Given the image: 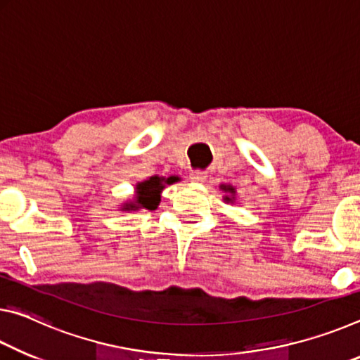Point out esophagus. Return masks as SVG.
<instances>
[{"label": "esophagus", "instance_id": "obj_1", "mask_svg": "<svg viewBox=\"0 0 360 360\" xmlns=\"http://www.w3.org/2000/svg\"><path fill=\"white\" fill-rule=\"evenodd\" d=\"M190 179L194 184H204V181L207 180V174L201 172V170H194V172L190 174Z\"/></svg>", "mask_w": 360, "mask_h": 360}]
</instances>
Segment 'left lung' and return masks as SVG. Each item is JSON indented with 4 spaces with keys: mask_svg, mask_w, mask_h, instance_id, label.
<instances>
[{
    "mask_svg": "<svg viewBox=\"0 0 360 360\" xmlns=\"http://www.w3.org/2000/svg\"><path fill=\"white\" fill-rule=\"evenodd\" d=\"M220 190L225 191L226 194L223 196V201L226 204H234L236 202V188L231 185H220Z\"/></svg>",
    "mask_w": 360,
    "mask_h": 360,
    "instance_id": "1",
    "label": "left lung"
}]
</instances>
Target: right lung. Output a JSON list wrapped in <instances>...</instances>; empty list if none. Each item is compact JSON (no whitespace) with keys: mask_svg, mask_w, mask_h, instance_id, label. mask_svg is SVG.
<instances>
[{"mask_svg":"<svg viewBox=\"0 0 360 360\" xmlns=\"http://www.w3.org/2000/svg\"><path fill=\"white\" fill-rule=\"evenodd\" d=\"M175 181H179V176H159V175H153L150 179H146L143 181H139L135 185V194L134 199H129L124 204L121 205V210H140V209H146V210H155L158 209L159 202H161V193L166 185H172Z\"/></svg>","mask_w":360,"mask_h":360,"instance_id":"add662e5","label":"right lung"}]
</instances>
